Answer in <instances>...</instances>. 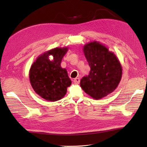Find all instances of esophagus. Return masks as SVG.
I'll return each mask as SVG.
<instances>
[{"mask_svg": "<svg viewBox=\"0 0 147 147\" xmlns=\"http://www.w3.org/2000/svg\"><path fill=\"white\" fill-rule=\"evenodd\" d=\"M80 78H76L74 80V82L75 83H77V84H79L80 83Z\"/></svg>", "mask_w": 147, "mask_h": 147, "instance_id": "34e87169", "label": "esophagus"}]
</instances>
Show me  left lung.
<instances>
[{
    "instance_id": "obj_1",
    "label": "left lung",
    "mask_w": 147,
    "mask_h": 147,
    "mask_svg": "<svg viewBox=\"0 0 147 147\" xmlns=\"http://www.w3.org/2000/svg\"><path fill=\"white\" fill-rule=\"evenodd\" d=\"M83 51L90 70L81 80L80 86L93 99H100L118 87L122 78L121 64L114 53L95 41L85 45Z\"/></svg>"
}]
</instances>
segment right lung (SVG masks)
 Returning <instances> with one entry per match:
<instances>
[{"instance_id": "obj_1", "label": "right lung", "mask_w": 147, "mask_h": 147, "mask_svg": "<svg viewBox=\"0 0 147 147\" xmlns=\"http://www.w3.org/2000/svg\"><path fill=\"white\" fill-rule=\"evenodd\" d=\"M67 48H56L47 51L37 57L29 70V80L34 91L39 96L49 101L60 100L71 85L67 70L61 67ZM53 56L50 61L49 56Z\"/></svg>"}]
</instances>
